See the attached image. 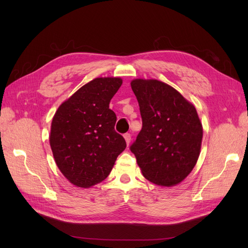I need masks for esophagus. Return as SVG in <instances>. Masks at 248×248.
<instances>
[{"label":"esophagus","mask_w":248,"mask_h":248,"mask_svg":"<svg viewBox=\"0 0 248 248\" xmlns=\"http://www.w3.org/2000/svg\"><path fill=\"white\" fill-rule=\"evenodd\" d=\"M124 139L126 140V144L129 145L130 144V140H131V136H130V134L129 133H125L124 134Z\"/></svg>","instance_id":"34e87169"}]
</instances>
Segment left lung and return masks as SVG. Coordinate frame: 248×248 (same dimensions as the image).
Masks as SVG:
<instances>
[{"label":"left lung","instance_id":"obj_1","mask_svg":"<svg viewBox=\"0 0 248 248\" xmlns=\"http://www.w3.org/2000/svg\"><path fill=\"white\" fill-rule=\"evenodd\" d=\"M141 130L130 147L144 176L163 187L181 183L197 164L202 126L193 104L157 79H132Z\"/></svg>","mask_w":248,"mask_h":248}]
</instances>
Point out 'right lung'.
<instances>
[{
  "label": "right lung",
  "mask_w": 248,
  "mask_h": 248,
  "mask_svg": "<svg viewBox=\"0 0 248 248\" xmlns=\"http://www.w3.org/2000/svg\"><path fill=\"white\" fill-rule=\"evenodd\" d=\"M121 78H96L60 106L52 118L49 145L63 176L80 188L102 182L126 148L115 131L117 117L109 102Z\"/></svg>",
  "instance_id": "1"
}]
</instances>
